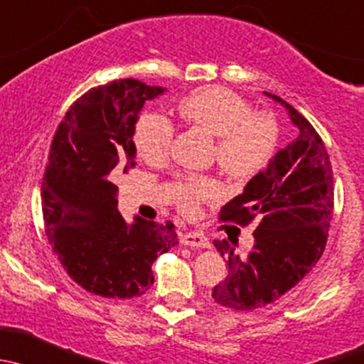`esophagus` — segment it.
Here are the masks:
<instances>
[{"label":"esophagus","instance_id":"esophagus-1","mask_svg":"<svg viewBox=\"0 0 364 364\" xmlns=\"http://www.w3.org/2000/svg\"><path fill=\"white\" fill-rule=\"evenodd\" d=\"M181 243L191 247H210L208 238L203 233H196V231H187L181 235Z\"/></svg>","mask_w":364,"mask_h":364}]
</instances>
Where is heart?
I'll use <instances>...</instances> for the list:
<instances>
[{
	"mask_svg": "<svg viewBox=\"0 0 364 364\" xmlns=\"http://www.w3.org/2000/svg\"><path fill=\"white\" fill-rule=\"evenodd\" d=\"M178 115L187 124L212 134V157L228 175L245 178L263 170L275 151L279 126L268 112H254L249 101L226 87H205L178 103ZM173 124L159 112H145L134 124L133 141L149 163L166 159L173 140ZM223 187L208 175H182L177 181L178 208L187 215L201 203L213 201Z\"/></svg>",
	"mask_w": 364,
	"mask_h": 364,
	"instance_id": "b5f03b06",
	"label": "heart"
}]
</instances>
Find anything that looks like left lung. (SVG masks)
Masks as SVG:
<instances>
[{
  "label": "left lung",
  "instance_id": "obj_1",
  "mask_svg": "<svg viewBox=\"0 0 364 364\" xmlns=\"http://www.w3.org/2000/svg\"><path fill=\"white\" fill-rule=\"evenodd\" d=\"M266 95L289 110L298 136L219 212L223 223L238 226L257 220L247 256L235 254L226 240L213 242L228 277L212 298L235 310L261 309L293 289L324 252L335 207L333 168L321 134L294 107Z\"/></svg>",
  "mask_w": 364,
  "mask_h": 364
}]
</instances>
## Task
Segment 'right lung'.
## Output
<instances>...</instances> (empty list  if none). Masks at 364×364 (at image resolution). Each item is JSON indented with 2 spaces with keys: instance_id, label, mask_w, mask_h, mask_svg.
Returning a JSON list of instances; mask_svg holds the SVG:
<instances>
[{
  "instance_id": "1",
  "label": "right lung",
  "mask_w": 364,
  "mask_h": 364,
  "mask_svg": "<svg viewBox=\"0 0 364 364\" xmlns=\"http://www.w3.org/2000/svg\"><path fill=\"white\" fill-rule=\"evenodd\" d=\"M163 87L121 78L75 100L52 138L42 182L45 233L66 273L103 298L141 296L152 263L178 243L175 226L117 212L114 181L134 168V122Z\"/></svg>"
}]
</instances>
